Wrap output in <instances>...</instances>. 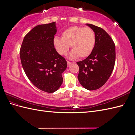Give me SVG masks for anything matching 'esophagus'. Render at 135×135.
Wrapping results in <instances>:
<instances>
[{"instance_id": "34e87169", "label": "esophagus", "mask_w": 135, "mask_h": 135, "mask_svg": "<svg viewBox=\"0 0 135 135\" xmlns=\"http://www.w3.org/2000/svg\"><path fill=\"white\" fill-rule=\"evenodd\" d=\"M67 64H68V66H70V65H71L72 62H69V61H67Z\"/></svg>"}]
</instances>
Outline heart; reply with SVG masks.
<instances>
[{"label":"heart","mask_w":135,"mask_h":135,"mask_svg":"<svg viewBox=\"0 0 135 135\" xmlns=\"http://www.w3.org/2000/svg\"><path fill=\"white\" fill-rule=\"evenodd\" d=\"M96 36L92 28L81 26H71L64 30L61 38L55 37L54 46L60 55L66 54L70 46L71 50L70 58L78 56L80 59L86 58L90 55L95 47Z\"/></svg>","instance_id":"obj_1"}]
</instances>
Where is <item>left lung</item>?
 <instances>
[{
  "label": "left lung",
  "instance_id": "8db88e82",
  "mask_svg": "<svg viewBox=\"0 0 135 135\" xmlns=\"http://www.w3.org/2000/svg\"><path fill=\"white\" fill-rule=\"evenodd\" d=\"M95 32L96 42L90 55L77 62L79 71L78 79L85 89L96 90L107 82L115 61V46L110 36L103 28L87 23Z\"/></svg>",
  "mask_w": 135,
  "mask_h": 135
}]
</instances>
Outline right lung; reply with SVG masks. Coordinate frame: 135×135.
<instances>
[{
  "mask_svg": "<svg viewBox=\"0 0 135 135\" xmlns=\"http://www.w3.org/2000/svg\"><path fill=\"white\" fill-rule=\"evenodd\" d=\"M56 22L39 25L25 35L20 51L21 64L27 78L36 87L53 93L63 81L67 62L54 46Z\"/></svg>",
  "mask_w": 135,
  "mask_h": 135,
  "instance_id": "1",
  "label": "right lung"
}]
</instances>
